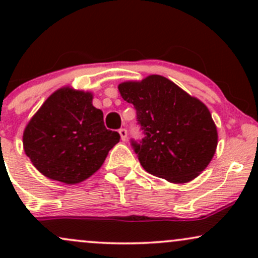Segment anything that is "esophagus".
I'll list each match as a JSON object with an SVG mask.
<instances>
[{
    "mask_svg": "<svg viewBox=\"0 0 258 258\" xmlns=\"http://www.w3.org/2000/svg\"><path fill=\"white\" fill-rule=\"evenodd\" d=\"M119 133H120L121 139H122V141H126V138H127V130H125V128H120V130H119Z\"/></svg>",
    "mask_w": 258,
    "mask_h": 258,
    "instance_id": "obj_1",
    "label": "esophagus"
}]
</instances>
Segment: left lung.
<instances>
[{"instance_id": "obj_1", "label": "left lung", "mask_w": 258, "mask_h": 258, "mask_svg": "<svg viewBox=\"0 0 258 258\" xmlns=\"http://www.w3.org/2000/svg\"><path fill=\"white\" fill-rule=\"evenodd\" d=\"M117 88L137 110L144 138L132 146L144 170L176 184L197 178L218 143L207 106L161 75L122 82Z\"/></svg>"}]
</instances>
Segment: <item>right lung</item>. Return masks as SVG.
Wrapping results in <instances>:
<instances>
[{
	"label": "right lung",
	"instance_id": "right-lung-1",
	"mask_svg": "<svg viewBox=\"0 0 258 258\" xmlns=\"http://www.w3.org/2000/svg\"><path fill=\"white\" fill-rule=\"evenodd\" d=\"M91 92L61 87L53 92L23 133L32 165L47 178L76 184L102 167L120 135L106 130Z\"/></svg>",
	"mask_w": 258,
	"mask_h": 258
}]
</instances>
